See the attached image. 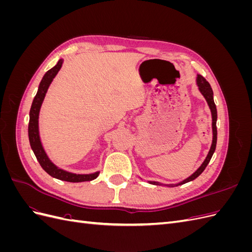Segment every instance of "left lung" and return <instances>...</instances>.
Instances as JSON below:
<instances>
[{
	"instance_id": "8db88e82",
	"label": "left lung",
	"mask_w": 252,
	"mask_h": 252,
	"mask_svg": "<svg viewBox=\"0 0 252 252\" xmlns=\"http://www.w3.org/2000/svg\"><path fill=\"white\" fill-rule=\"evenodd\" d=\"M196 85H197V88H199V90H200V93L205 97V100H206V102H207L209 108H210V111H211V117H212V143H211L210 150L208 152L207 157H206V158L204 159V162L202 163V165L191 175H190L189 178H187L184 181L178 183V184H169V185L162 184V183H159V182L148 181L150 184H152V185H158V186H162L163 185V186H168V187H175V186L185 184V183H188L190 181H193L194 179H196L197 177H199V175L205 170L206 166L208 165V163L210 162V159H211L213 154H215L216 146H217V138H218V136H217L218 135V131H217L218 113H217V107H216L215 101H213V91L211 89L210 84L207 81H206L202 77V75H200V74H197V77H196Z\"/></svg>"
}]
</instances>
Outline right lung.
Returning <instances> with one entry per match:
<instances>
[{
    "mask_svg": "<svg viewBox=\"0 0 252 252\" xmlns=\"http://www.w3.org/2000/svg\"><path fill=\"white\" fill-rule=\"evenodd\" d=\"M62 64H63V60L61 59L59 60V62L57 63L56 66H53L51 69H49L46 73L44 74V77L39 85V89H37V93L32 101V108H30V112H29V124H28V136H29L30 147H32L37 162L40 163L42 168L49 175H51L52 178L61 180V181H65V182H71V183L93 181L97 178L100 171L89 173V174H77V173L68 172L66 170L59 168L58 166H56L50 161L46 151L44 150V147L40 139L39 114L41 110V106L43 104L45 95H46V93L50 86L51 82L58 74L61 67H62Z\"/></svg>",
    "mask_w": 252,
    "mask_h": 252,
    "instance_id": "1",
    "label": "right lung"
}]
</instances>
